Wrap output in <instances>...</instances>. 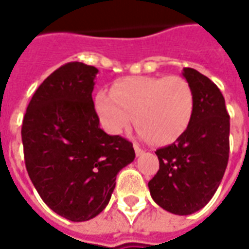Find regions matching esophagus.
<instances>
[{
	"label": "esophagus",
	"instance_id": "obj_1",
	"mask_svg": "<svg viewBox=\"0 0 249 249\" xmlns=\"http://www.w3.org/2000/svg\"><path fill=\"white\" fill-rule=\"evenodd\" d=\"M133 148H135V152H136V156H142V155H144V151H142V149H141L140 146L139 145H133Z\"/></svg>",
	"mask_w": 249,
	"mask_h": 249
}]
</instances>
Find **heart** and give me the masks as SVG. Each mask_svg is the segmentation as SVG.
Returning a JSON list of instances; mask_svg holds the SVG:
<instances>
[{"instance_id":"b5f03b06","label":"heart","mask_w":249,"mask_h":249,"mask_svg":"<svg viewBox=\"0 0 249 249\" xmlns=\"http://www.w3.org/2000/svg\"><path fill=\"white\" fill-rule=\"evenodd\" d=\"M195 104L192 85L183 76H135L117 80L110 93L100 90L94 110L110 135H121L135 117L140 137L168 145L191 125Z\"/></svg>"}]
</instances>
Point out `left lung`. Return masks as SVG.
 Masks as SVG:
<instances>
[{"instance_id": "1", "label": "left lung", "mask_w": 249, "mask_h": 249, "mask_svg": "<svg viewBox=\"0 0 249 249\" xmlns=\"http://www.w3.org/2000/svg\"><path fill=\"white\" fill-rule=\"evenodd\" d=\"M183 76L195 92L191 125L171 145L157 149L160 168L148 183L152 198L175 214H191L217 191L230 157V114L220 89L192 68Z\"/></svg>"}]
</instances>
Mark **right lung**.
Masks as SVG:
<instances>
[{
	"mask_svg": "<svg viewBox=\"0 0 249 249\" xmlns=\"http://www.w3.org/2000/svg\"><path fill=\"white\" fill-rule=\"evenodd\" d=\"M97 68L68 62L46 77L22 121L26 171L41 198L71 221L108 205L117 173L135 160L133 144L100 128L92 92Z\"/></svg>",
	"mask_w": 249,
	"mask_h": 249,
	"instance_id": "right-lung-1",
	"label": "right lung"
}]
</instances>
